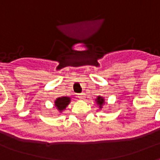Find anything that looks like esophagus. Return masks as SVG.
Here are the masks:
<instances>
[{"label": "esophagus", "mask_w": 160, "mask_h": 160, "mask_svg": "<svg viewBox=\"0 0 160 160\" xmlns=\"http://www.w3.org/2000/svg\"><path fill=\"white\" fill-rule=\"evenodd\" d=\"M78 98H80V99H85V98H86V94L85 93H79L78 94Z\"/></svg>", "instance_id": "1"}]
</instances>
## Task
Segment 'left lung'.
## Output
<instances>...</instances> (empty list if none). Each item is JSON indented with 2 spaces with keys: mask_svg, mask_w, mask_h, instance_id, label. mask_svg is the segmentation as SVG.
<instances>
[{
  "mask_svg": "<svg viewBox=\"0 0 160 160\" xmlns=\"http://www.w3.org/2000/svg\"><path fill=\"white\" fill-rule=\"evenodd\" d=\"M96 102H97L98 105L99 106V108H102V106L104 105V98L103 97H100V96H98V97L96 98Z\"/></svg>",
  "mask_w": 160,
  "mask_h": 160,
  "instance_id": "1",
  "label": "left lung"
}]
</instances>
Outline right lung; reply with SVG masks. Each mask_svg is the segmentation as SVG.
I'll return each mask as SVG.
<instances>
[{"instance_id":"add662e5","label":"right lung","mask_w":160,"mask_h":160,"mask_svg":"<svg viewBox=\"0 0 160 160\" xmlns=\"http://www.w3.org/2000/svg\"><path fill=\"white\" fill-rule=\"evenodd\" d=\"M70 101H71V98L68 97L57 98L55 101V106L60 112H62L69 104Z\"/></svg>"}]
</instances>
